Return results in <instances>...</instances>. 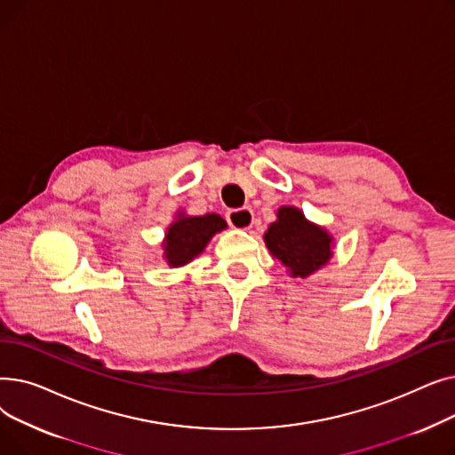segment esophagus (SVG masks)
I'll use <instances>...</instances> for the list:
<instances>
[{
	"label": "esophagus",
	"instance_id": "esophagus-1",
	"mask_svg": "<svg viewBox=\"0 0 455 455\" xmlns=\"http://www.w3.org/2000/svg\"><path fill=\"white\" fill-rule=\"evenodd\" d=\"M227 221L232 228L245 230V228H251V225L254 221V215H252L251 208H234V210H228Z\"/></svg>",
	"mask_w": 455,
	"mask_h": 455
}]
</instances>
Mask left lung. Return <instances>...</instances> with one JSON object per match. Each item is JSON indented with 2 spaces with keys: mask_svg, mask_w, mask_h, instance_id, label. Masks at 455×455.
I'll use <instances>...</instances> for the list:
<instances>
[{
  "mask_svg": "<svg viewBox=\"0 0 455 455\" xmlns=\"http://www.w3.org/2000/svg\"><path fill=\"white\" fill-rule=\"evenodd\" d=\"M331 237L319 227L307 223L304 213L293 206L278 210V220L266 232V245L291 276H307L324 266L331 256Z\"/></svg>",
  "mask_w": 455,
  "mask_h": 455,
  "instance_id": "8db88e82",
  "label": "left lung"
}]
</instances>
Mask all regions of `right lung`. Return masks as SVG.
<instances>
[{
	"label": "right lung",
	"mask_w": 455,
	"mask_h": 455,
	"mask_svg": "<svg viewBox=\"0 0 455 455\" xmlns=\"http://www.w3.org/2000/svg\"><path fill=\"white\" fill-rule=\"evenodd\" d=\"M227 227L225 220L215 213H206L201 218H184L180 215L179 221H175L165 234L164 243V256L167 264L179 267L194 259L206 243L210 237Z\"/></svg>",
	"instance_id": "right-lung-1"
}]
</instances>
